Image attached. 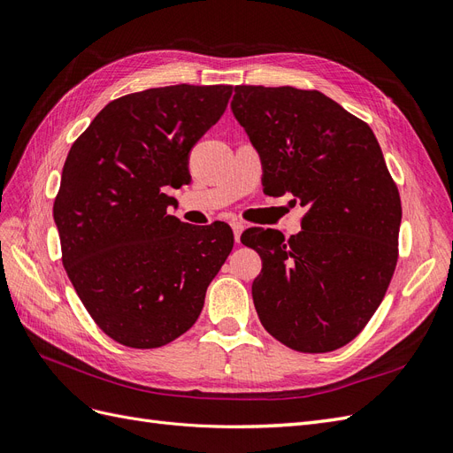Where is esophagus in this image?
<instances>
[{"label":"esophagus","mask_w":453,"mask_h":453,"mask_svg":"<svg viewBox=\"0 0 453 453\" xmlns=\"http://www.w3.org/2000/svg\"><path fill=\"white\" fill-rule=\"evenodd\" d=\"M231 227H233V235H235V242H241V233H242L244 226L241 222H233Z\"/></svg>","instance_id":"esophagus-1"}]
</instances>
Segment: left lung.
Masks as SVG:
<instances>
[{"label":"left lung","instance_id":"left-lung-1","mask_svg":"<svg viewBox=\"0 0 453 453\" xmlns=\"http://www.w3.org/2000/svg\"><path fill=\"white\" fill-rule=\"evenodd\" d=\"M231 111L261 157L264 192L294 194L297 235L250 227L261 257L259 322L304 354L333 352L367 326L397 265L401 197L372 129L318 90L235 86Z\"/></svg>","mask_w":453,"mask_h":453}]
</instances>
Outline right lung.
<instances>
[{
    "instance_id": "obj_1",
    "label": "right lung",
    "mask_w": 453,
    "mask_h": 453,
    "mask_svg": "<svg viewBox=\"0 0 453 453\" xmlns=\"http://www.w3.org/2000/svg\"><path fill=\"white\" fill-rule=\"evenodd\" d=\"M233 86L177 84L122 96L73 142L54 201L62 261L99 329L129 348H159L196 324L233 231L167 214L169 188L220 120Z\"/></svg>"
}]
</instances>
